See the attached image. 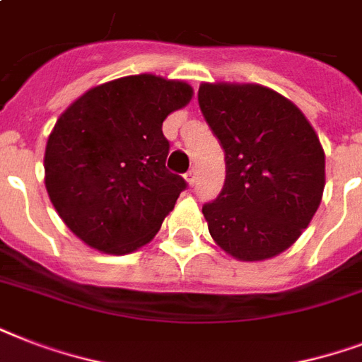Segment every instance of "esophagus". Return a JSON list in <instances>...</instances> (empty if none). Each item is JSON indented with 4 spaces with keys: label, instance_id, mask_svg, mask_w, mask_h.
I'll return each instance as SVG.
<instances>
[{
    "label": "esophagus",
    "instance_id": "esophagus-1",
    "mask_svg": "<svg viewBox=\"0 0 362 362\" xmlns=\"http://www.w3.org/2000/svg\"><path fill=\"white\" fill-rule=\"evenodd\" d=\"M184 178H186L187 184H189V186H193V184H195V182H197V169H195V167H193V169L187 170L186 175H184Z\"/></svg>",
    "mask_w": 362,
    "mask_h": 362
}]
</instances>
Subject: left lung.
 I'll list each match as a JSON object with an SVG mask.
<instances>
[{
	"label": "left lung",
	"instance_id": "obj_1",
	"mask_svg": "<svg viewBox=\"0 0 362 362\" xmlns=\"http://www.w3.org/2000/svg\"><path fill=\"white\" fill-rule=\"evenodd\" d=\"M204 120L226 153V184L203 204L216 244L263 261L308 227L325 187V153L295 105L259 84H201Z\"/></svg>",
	"mask_w": 362,
	"mask_h": 362
}]
</instances>
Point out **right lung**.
I'll return each instance as SVG.
<instances>
[{"label": "right lung", "mask_w": 362, "mask_h": 362, "mask_svg": "<svg viewBox=\"0 0 362 362\" xmlns=\"http://www.w3.org/2000/svg\"><path fill=\"white\" fill-rule=\"evenodd\" d=\"M192 86L133 75L88 90L54 125L45 184L65 226L99 252H135L153 238L187 187L165 167L163 120Z\"/></svg>", "instance_id": "1"}]
</instances>
